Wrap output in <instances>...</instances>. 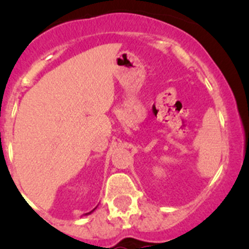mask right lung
<instances>
[{
	"label": "right lung",
	"instance_id": "obj_1",
	"mask_svg": "<svg viewBox=\"0 0 249 249\" xmlns=\"http://www.w3.org/2000/svg\"><path fill=\"white\" fill-rule=\"evenodd\" d=\"M96 209H97V208H94V209H93V210H92V211H89V213H85V215H89V213H93V211H94V210H96Z\"/></svg>",
	"mask_w": 249,
	"mask_h": 249
}]
</instances>
